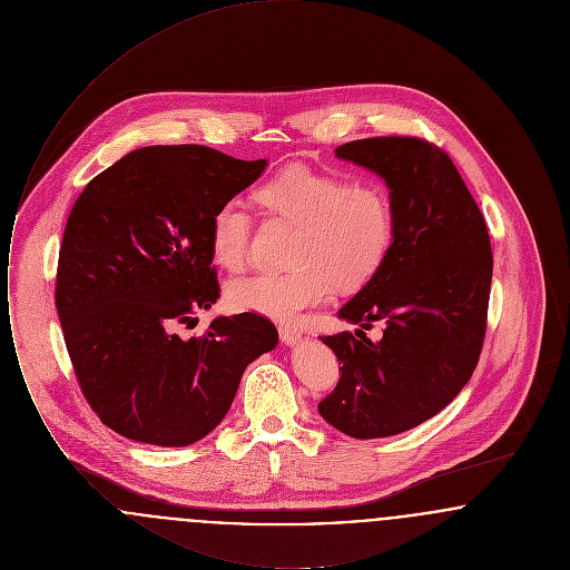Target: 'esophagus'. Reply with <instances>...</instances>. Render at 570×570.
Returning a JSON list of instances; mask_svg holds the SVG:
<instances>
[{"mask_svg": "<svg viewBox=\"0 0 570 570\" xmlns=\"http://www.w3.org/2000/svg\"><path fill=\"white\" fill-rule=\"evenodd\" d=\"M277 333H279V340H282L286 346L297 344L298 340H301V328H298V326L279 325L277 326Z\"/></svg>", "mask_w": 570, "mask_h": 570, "instance_id": "esophagus-1", "label": "esophagus"}]
</instances>
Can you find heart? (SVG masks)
Instances as JSON below:
<instances>
[{"mask_svg":"<svg viewBox=\"0 0 570 570\" xmlns=\"http://www.w3.org/2000/svg\"><path fill=\"white\" fill-rule=\"evenodd\" d=\"M258 198L275 216L298 226L291 252L293 269L235 279L226 301L237 312L279 321L318 305L340 291L365 286L382 269L395 242V207L384 186L354 181L351 175L323 173L295 164L261 184ZM252 217L239 198H228L212 217L209 244L228 272L247 261Z\"/></svg>","mask_w":570,"mask_h":570,"instance_id":"1","label":"heart"}]
</instances>
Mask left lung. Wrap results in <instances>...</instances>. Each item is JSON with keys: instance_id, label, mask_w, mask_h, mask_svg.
<instances>
[{"instance_id": "left-lung-1", "label": "left lung", "mask_w": 570, "mask_h": 570, "mask_svg": "<svg viewBox=\"0 0 570 570\" xmlns=\"http://www.w3.org/2000/svg\"><path fill=\"white\" fill-rule=\"evenodd\" d=\"M335 154L386 181L395 242L340 309L361 328L321 335L342 376L318 412L344 434L386 438L449 406L479 363L493 272L488 224L449 154L425 138L374 136ZM374 322L385 326L379 343L364 335Z\"/></svg>"}]
</instances>
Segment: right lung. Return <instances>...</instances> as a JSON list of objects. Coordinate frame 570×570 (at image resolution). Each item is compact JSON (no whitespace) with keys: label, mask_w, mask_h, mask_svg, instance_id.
Listing matches in <instances>:
<instances>
[{"label":"right lung","mask_w":570,"mask_h":570,"mask_svg":"<svg viewBox=\"0 0 570 570\" xmlns=\"http://www.w3.org/2000/svg\"><path fill=\"white\" fill-rule=\"evenodd\" d=\"M265 166L203 145L142 147L77 198L55 305L82 395L112 432L188 446L224 419L245 367L275 348L277 328L254 312L190 340L177 333L219 297L212 217Z\"/></svg>","instance_id":"add662e5"}]
</instances>
